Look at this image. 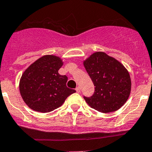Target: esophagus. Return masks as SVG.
Returning a JSON list of instances; mask_svg holds the SVG:
<instances>
[{
    "label": "esophagus",
    "mask_w": 152,
    "mask_h": 152,
    "mask_svg": "<svg viewBox=\"0 0 152 152\" xmlns=\"http://www.w3.org/2000/svg\"><path fill=\"white\" fill-rule=\"evenodd\" d=\"M76 91L77 92V93H79V92L81 91V87L80 86H78L76 88Z\"/></svg>",
    "instance_id": "obj_1"
}]
</instances>
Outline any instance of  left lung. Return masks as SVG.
Listing matches in <instances>:
<instances>
[{"instance_id": "1", "label": "left lung", "mask_w": 152, "mask_h": 152, "mask_svg": "<svg viewBox=\"0 0 152 152\" xmlns=\"http://www.w3.org/2000/svg\"><path fill=\"white\" fill-rule=\"evenodd\" d=\"M95 86L90 97L84 96L92 108L104 113L120 109L131 92V79L125 67L104 52H96L84 62Z\"/></svg>"}]
</instances>
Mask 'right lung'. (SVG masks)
I'll return each instance as SVG.
<instances>
[{
	"label": "right lung",
	"instance_id": "add662e5",
	"mask_svg": "<svg viewBox=\"0 0 152 152\" xmlns=\"http://www.w3.org/2000/svg\"><path fill=\"white\" fill-rule=\"evenodd\" d=\"M62 59L45 55L25 70L20 81V92L28 107L40 113H49L62 105L76 92L66 86L67 77L59 74Z\"/></svg>",
	"mask_w": 152,
	"mask_h": 152
}]
</instances>
